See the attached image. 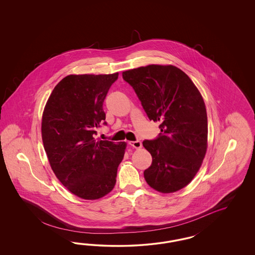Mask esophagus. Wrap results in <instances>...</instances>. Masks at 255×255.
<instances>
[{
    "label": "esophagus",
    "instance_id": "1",
    "mask_svg": "<svg viewBox=\"0 0 255 255\" xmlns=\"http://www.w3.org/2000/svg\"><path fill=\"white\" fill-rule=\"evenodd\" d=\"M129 145H130L131 147H134V148H140V147H142V143H141L139 140H136V141H130V142H129Z\"/></svg>",
    "mask_w": 255,
    "mask_h": 255
}]
</instances>
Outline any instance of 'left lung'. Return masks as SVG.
Wrapping results in <instances>:
<instances>
[{
  "mask_svg": "<svg viewBox=\"0 0 255 255\" xmlns=\"http://www.w3.org/2000/svg\"><path fill=\"white\" fill-rule=\"evenodd\" d=\"M149 121L160 122L161 132L143 146L152 156L144 171L147 184L160 193L188 185L207 151L208 117L204 100L191 78L172 65H147L125 71Z\"/></svg>",
  "mask_w": 255,
  "mask_h": 255,
  "instance_id": "left-lung-1",
  "label": "left lung"
}]
</instances>
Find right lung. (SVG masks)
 <instances>
[{
	"label": "right lung",
	"instance_id": "obj_1",
	"mask_svg": "<svg viewBox=\"0 0 255 255\" xmlns=\"http://www.w3.org/2000/svg\"><path fill=\"white\" fill-rule=\"evenodd\" d=\"M119 74L70 75L55 87L42 119V139L50 166L62 185L78 197L94 200L116 184L126 143L96 141L107 125L103 104Z\"/></svg>",
	"mask_w": 255,
	"mask_h": 255
}]
</instances>
